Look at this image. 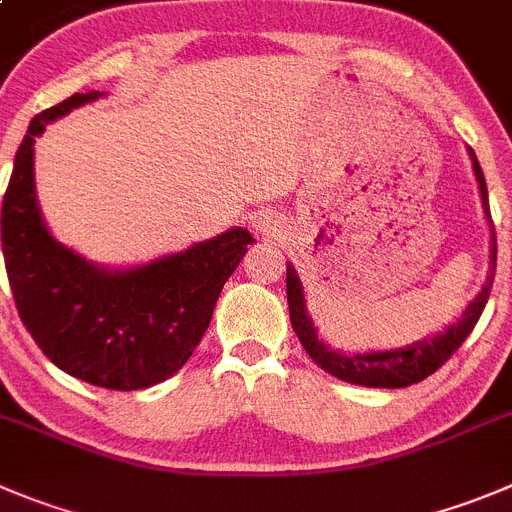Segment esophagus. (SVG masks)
<instances>
[{
    "mask_svg": "<svg viewBox=\"0 0 512 512\" xmlns=\"http://www.w3.org/2000/svg\"><path fill=\"white\" fill-rule=\"evenodd\" d=\"M253 226H256V231H259L261 236H276V233L281 231L279 221H276L274 216H259L253 221Z\"/></svg>",
    "mask_w": 512,
    "mask_h": 512,
    "instance_id": "obj_1",
    "label": "esophagus"
}]
</instances>
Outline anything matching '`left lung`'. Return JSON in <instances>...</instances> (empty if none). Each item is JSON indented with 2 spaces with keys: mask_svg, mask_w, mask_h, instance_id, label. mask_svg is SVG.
Wrapping results in <instances>:
<instances>
[{
  "mask_svg": "<svg viewBox=\"0 0 512 512\" xmlns=\"http://www.w3.org/2000/svg\"><path fill=\"white\" fill-rule=\"evenodd\" d=\"M472 170H475V178H478L480 186V198H483V211L488 216L490 233H493V248H490V276L485 281V286L480 289V294L467 304V309L462 311L460 319L452 326H447L445 332L435 334V337H425L415 344H407V347L389 349V352H369V354H342L334 352L329 344L321 342L316 337L314 321L306 314V299H304V286H301L299 276H296L294 266H286V296H289V316L291 326H294L296 337H299L301 347L306 349L311 359L319 364L324 372L334 374L337 379H344L349 384H362V387H382V389H399L410 387V384L422 382L425 377H430L432 372L442 367L447 359L452 357V352L460 349V344L465 342L467 334L472 332V326L478 324L480 314H483L485 304H488L490 286H493L495 276V228L493 218H490V203H488V188H485V175L480 168L478 158L470 150Z\"/></svg>",
  "mask_w": 512,
  "mask_h": 512,
  "instance_id": "8db88e82",
  "label": "left lung"
}]
</instances>
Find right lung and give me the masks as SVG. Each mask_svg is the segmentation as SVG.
Instances as JSON below:
<instances>
[{
    "instance_id": "add662e5",
    "label": "right lung",
    "mask_w": 512,
    "mask_h": 512,
    "mask_svg": "<svg viewBox=\"0 0 512 512\" xmlns=\"http://www.w3.org/2000/svg\"><path fill=\"white\" fill-rule=\"evenodd\" d=\"M97 97L102 92H75L32 118L2 201V251L19 319L47 359L82 382L130 392L188 362L253 236L228 228L186 251L115 271L52 238L34 191V138Z\"/></svg>"
}]
</instances>
